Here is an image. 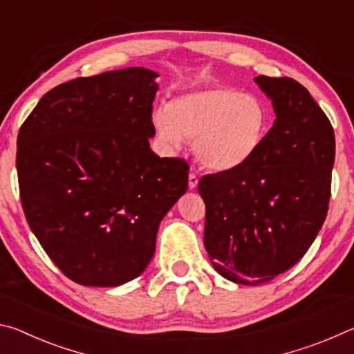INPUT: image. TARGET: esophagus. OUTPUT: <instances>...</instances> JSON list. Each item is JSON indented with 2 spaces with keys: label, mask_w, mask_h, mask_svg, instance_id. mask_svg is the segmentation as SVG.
<instances>
[{
  "label": "esophagus",
  "mask_w": 354,
  "mask_h": 354,
  "mask_svg": "<svg viewBox=\"0 0 354 354\" xmlns=\"http://www.w3.org/2000/svg\"><path fill=\"white\" fill-rule=\"evenodd\" d=\"M196 184H198V176L195 173H190L189 175V189H195Z\"/></svg>",
  "instance_id": "1"
}]
</instances>
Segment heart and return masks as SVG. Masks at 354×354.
Segmentation results:
<instances>
[{
	"mask_svg": "<svg viewBox=\"0 0 354 354\" xmlns=\"http://www.w3.org/2000/svg\"><path fill=\"white\" fill-rule=\"evenodd\" d=\"M268 109L253 93L234 87H205L179 95L153 112L167 147L192 140L195 158L215 171L236 170L254 158L268 131Z\"/></svg>",
	"mask_w": 354,
	"mask_h": 354,
	"instance_id": "obj_1",
	"label": "heart"
}]
</instances>
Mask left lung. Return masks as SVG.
I'll return each instance as SVG.
<instances>
[{
    "mask_svg": "<svg viewBox=\"0 0 354 354\" xmlns=\"http://www.w3.org/2000/svg\"><path fill=\"white\" fill-rule=\"evenodd\" d=\"M277 112L254 158L200 179L205 247L215 270L259 286L301 259L326 218L335 139L309 91L292 77L256 76Z\"/></svg>",
    "mask_w": 354,
    "mask_h": 354,
    "instance_id": "left-lung-1",
    "label": "left lung"
}]
</instances>
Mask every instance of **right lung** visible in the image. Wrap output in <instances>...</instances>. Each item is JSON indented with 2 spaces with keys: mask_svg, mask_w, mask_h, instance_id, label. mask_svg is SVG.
Masks as SVG:
<instances>
[{
  "mask_svg": "<svg viewBox=\"0 0 354 354\" xmlns=\"http://www.w3.org/2000/svg\"><path fill=\"white\" fill-rule=\"evenodd\" d=\"M156 76L133 67L64 82L40 98L17 137L29 227L77 284L139 277L160 220L187 190L189 164L149 148Z\"/></svg>",
  "mask_w": 354,
  "mask_h": 354,
  "instance_id": "1",
  "label": "right lung"
}]
</instances>
